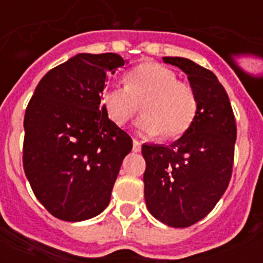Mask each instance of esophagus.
Instances as JSON below:
<instances>
[{
	"mask_svg": "<svg viewBox=\"0 0 263 263\" xmlns=\"http://www.w3.org/2000/svg\"><path fill=\"white\" fill-rule=\"evenodd\" d=\"M141 148H142V145H141V142H139L138 139L134 138L133 139V150L136 153H138V152H141Z\"/></svg>",
	"mask_w": 263,
	"mask_h": 263,
	"instance_id": "esophagus-1",
	"label": "esophagus"
}]
</instances>
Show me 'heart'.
Segmentation results:
<instances>
[{"label": "heart", "instance_id": "heart-1", "mask_svg": "<svg viewBox=\"0 0 263 263\" xmlns=\"http://www.w3.org/2000/svg\"><path fill=\"white\" fill-rule=\"evenodd\" d=\"M124 81L125 87L106 88L101 95V105L113 124L126 125L142 105L138 129L146 136L176 139L194 125L199 111L197 95L191 84L178 80L173 69L145 62L130 69Z\"/></svg>", "mask_w": 263, "mask_h": 263}]
</instances>
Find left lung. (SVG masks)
I'll return each instance as SVG.
<instances>
[{"instance_id": "8db88e82", "label": "left lung", "mask_w": 263, "mask_h": 263, "mask_svg": "<svg viewBox=\"0 0 263 263\" xmlns=\"http://www.w3.org/2000/svg\"><path fill=\"white\" fill-rule=\"evenodd\" d=\"M187 75L199 111L187 133L170 146L143 145L148 212L173 228L200 221L232 178L237 127L227 90L210 69L184 58H163Z\"/></svg>"}]
</instances>
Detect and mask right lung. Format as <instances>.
I'll use <instances>...</instances> for the list:
<instances>
[{
  "instance_id": "obj_1",
  "label": "right lung",
  "mask_w": 263,
  "mask_h": 263,
  "mask_svg": "<svg viewBox=\"0 0 263 263\" xmlns=\"http://www.w3.org/2000/svg\"><path fill=\"white\" fill-rule=\"evenodd\" d=\"M125 64L117 53H79L50 69L25 113L23 170L42 205L64 221H83L108 206L129 134L101 105L108 72Z\"/></svg>"
}]
</instances>
